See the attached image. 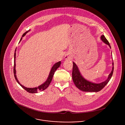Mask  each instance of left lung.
I'll use <instances>...</instances> for the list:
<instances>
[{
	"label": "left lung",
	"instance_id": "8db88e82",
	"mask_svg": "<svg viewBox=\"0 0 125 125\" xmlns=\"http://www.w3.org/2000/svg\"><path fill=\"white\" fill-rule=\"evenodd\" d=\"M101 38L102 40L104 43L109 45L111 48L110 44L105 36L104 35H102L101 36ZM113 65H114V62H113ZM113 72L114 66H113L112 71L109 75L106 81L99 84L94 83L87 80L81 75L77 65L74 62H73L72 79L76 87L78 89L82 91L87 92H98L103 89L107 85V83L110 81L112 76Z\"/></svg>",
	"mask_w": 125,
	"mask_h": 125
}]
</instances>
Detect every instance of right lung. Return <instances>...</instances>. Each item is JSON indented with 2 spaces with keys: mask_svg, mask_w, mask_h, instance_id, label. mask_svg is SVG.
Masks as SVG:
<instances>
[{
  "mask_svg": "<svg viewBox=\"0 0 125 125\" xmlns=\"http://www.w3.org/2000/svg\"><path fill=\"white\" fill-rule=\"evenodd\" d=\"M30 31L28 30L27 31H26V32H25L23 35L22 36L23 37L24 36H25L27 33H28L29 31ZM22 39V37L20 39V41ZM15 52L14 53V69H13V73H14V77H15V78L16 80V81L18 82V84L23 89H25L26 91H27V92H29V93H37L38 91H43L44 90H45V89H46L49 86V85L50 84L51 82H52V77H53V76L54 73H55V72L56 71V70L57 69V68H58L59 67V66H60V64L61 63V62H59L57 63H56L55 64H54L53 66H52L51 71H50V73L49 74V76L47 79V80H46V81L43 83V84L40 85L39 86H38V87L37 88H26L24 86H23V85H21L20 84V83L19 82L18 79H17V76H16V70H15V58H16V50H15Z\"/></svg>",
  "mask_w": 125,
  "mask_h": 125,
  "instance_id": "add662e5",
  "label": "right lung"
}]
</instances>
